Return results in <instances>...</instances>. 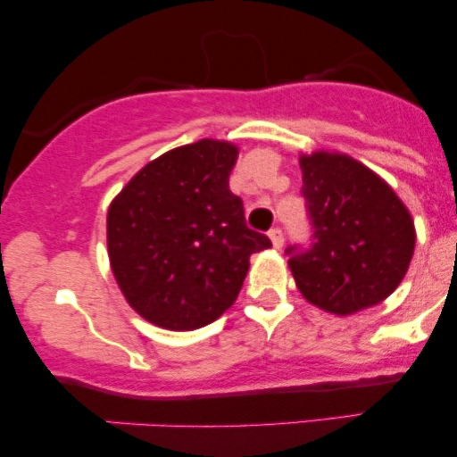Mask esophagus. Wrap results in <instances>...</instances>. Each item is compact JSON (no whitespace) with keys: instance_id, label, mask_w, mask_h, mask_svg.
<instances>
[{"instance_id":"34e87169","label":"esophagus","mask_w":457,"mask_h":457,"mask_svg":"<svg viewBox=\"0 0 457 457\" xmlns=\"http://www.w3.org/2000/svg\"><path fill=\"white\" fill-rule=\"evenodd\" d=\"M269 238H270V243H272V246H275V249H281V246H283V232L279 228H272L269 232Z\"/></svg>"}]
</instances>
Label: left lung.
<instances>
[{"label":"left lung","instance_id":"1","mask_svg":"<svg viewBox=\"0 0 457 457\" xmlns=\"http://www.w3.org/2000/svg\"><path fill=\"white\" fill-rule=\"evenodd\" d=\"M312 245L287 246L292 275L312 305L337 316L378 305L406 275L414 223L395 191L337 152L301 156Z\"/></svg>","mask_w":457,"mask_h":457}]
</instances>
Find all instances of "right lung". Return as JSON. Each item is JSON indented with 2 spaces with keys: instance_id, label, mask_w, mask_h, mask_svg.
<instances>
[{
  "instance_id": "add662e5",
  "label": "right lung",
  "mask_w": 457,
  "mask_h": 457,
  "mask_svg": "<svg viewBox=\"0 0 457 457\" xmlns=\"http://www.w3.org/2000/svg\"><path fill=\"white\" fill-rule=\"evenodd\" d=\"M238 148L199 139L130 178L107 212V249L129 305L156 327L193 330L234 305L251 253L269 236L246 228L229 191Z\"/></svg>"
}]
</instances>
